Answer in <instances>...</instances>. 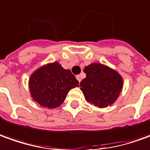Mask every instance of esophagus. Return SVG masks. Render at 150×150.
<instances>
[{
  "label": "esophagus",
  "mask_w": 150,
  "mask_h": 150,
  "mask_svg": "<svg viewBox=\"0 0 150 150\" xmlns=\"http://www.w3.org/2000/svg\"><path fill=\"white\" fill-rule=\"evenodd\" d=\"M76 77H77V81H79V82L81 81V75H77V76H76Z\"/></svg>",
  "instance_id": "34e87169"
}]
</instances>
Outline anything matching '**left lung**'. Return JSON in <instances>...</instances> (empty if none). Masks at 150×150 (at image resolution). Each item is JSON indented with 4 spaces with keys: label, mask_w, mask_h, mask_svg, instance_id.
<instances>
[{
    "label": "left lung",
    "mask_w": 150,
    "mask_h": 150,
    "mask_svg": "<svg viewBox=\"0 0 150 150\" xmlns=\"http://www.w3.org/2000/svg\"><path fill=\"white\" fill-rule=\"evenodd\" d=\"M86 77L80 82L86 100L99 108L112 105L123 86L122 77L116 70L100 63L86 66Z\"/></svg>",
    "instance_id": "1"
}]
</instances>
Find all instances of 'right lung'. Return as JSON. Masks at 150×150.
Here are the masks:
<instances>
[{"mask_svg":"<svg viewBox=\"0 0 150 150\" xmlns=\"http://www.w3.org/2000/svg\"><path fill=\"white\" fill-rule=\"evenodd\" d=\"M79 82L69 69L58 62L43 65L32 73L28 81L31 97L38 104L48 108L59 107L71 89Z\"/></svg>","mask_w":150,"mask_h":150,"instance_id":"add662e5","label":"right lung"}]
</instances>
